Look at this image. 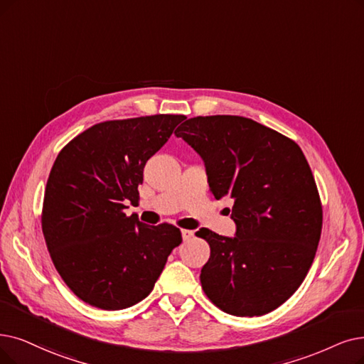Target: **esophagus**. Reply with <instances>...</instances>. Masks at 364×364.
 <instances>
[{
  "label": "esophagus",
  "instance_id": "1",
  "mask_svg": "<svg viewBox=\"0 0 364 364\" xmlns=\"http://www.w3.org/2000/svg\"><path fill=\"white\" fill-rule=\"evenodd\" d=\"M193 237H194V231H191V230H182V239L185 242L193 239Z\"/></svg>",
  "mask_w": 364,
  "mask_h": 364
}]
</instances>
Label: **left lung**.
I'll return each instance as SVG.
<instances>
[{
  "label": "left lung",
  "instance_id": "1",
  "mask_svg": "<svg viewBox=\"0 0 364 364\" xmlns=\"http://www.w3.org/2000/svg\"><path fill=\"white\" fill-rule=\"evenodd\" d=\"M174 134L203 158L215 198L232 200L235 237L196 232L210 246L203 291L236 316L279 308L306 278L323 228L321 200L299 144L231 114L197 116Z\"/></svg>",
  "mask_w": 364,
  "mask_h": 364
}]
</instances>
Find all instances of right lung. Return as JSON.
Masks as SVG:
<instances>
[{"instance_id":"obj_1","label":"right lung","mask_w":364,"mask_h":364,"mask_svg":"<svg viewBox=\"0 0 364 364\" xmlns=\"http://www.w3.org/2000/svg\"><path fill=\"white\" fill-rule=\"evenodd\" d=\"M185 119L100 122L58 154L43 200V236L63 281L91 306L119 311L148 297L181 245L179 228L146 225L124 209L137 205L144 164Z\"/></svg>"}]
</instances>
